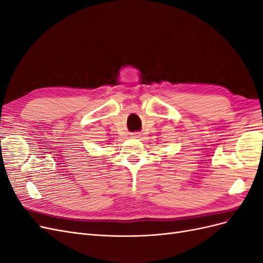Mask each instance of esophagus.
<instances>
[{"mask_svg":"<svg viewBox=\"0 0 263 263\" xmlns=\"http://www.w3.org/2000/svg\"><path fill=\"white\" fill-rule=\"evenodd\" d=\"M140 136H141V135H139V134H137V133H136V134H133V135H132V137H133V138H135V139L140 138Z\"/></svg>","mask_w":263,"mask_h":263,"instance_id":"1","label":"esophagus"}]
</instances>
